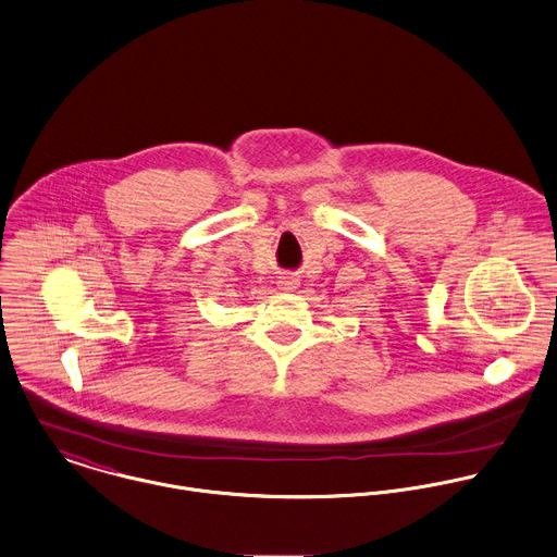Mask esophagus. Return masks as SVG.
Returning <instances> with one entry per match:
<instances>
[{
  "mask_svg": "<svg viewBox=\"0 0 557 557\" xmlns=\"http://www.w3.org/2000/svg\"><path fill=\"white\" fill-rule=\"evenodd\" d=\"M277 286H280L282 290L290 293V290H295V288L299 286V277L293 275V273H284V275L277 280Z\"/></svg>",
  "mask_w": 557,
  "mask_h": 557,
  "instance_id": "34e87169",
  "label": "esophagus"
}]
</instances>
